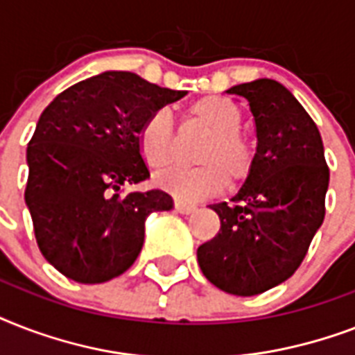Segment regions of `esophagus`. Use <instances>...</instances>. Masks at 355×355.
<instances>
[{
  "instance_id": "esophagus-1",
  "label": "esophagus",
  "mask_w": 355,
  "mask_h": 355,
  "mask_svg": "<svg viewBox=\"0 0 355 355\" xmlns=\"http://www.w3.org/2000/svg\"><path fill=\"white\" fill-rule=\"evenodd\" d=\"M175 210L178 214H184V216H189V214H193L197 210V206L193 205H186V202H180V200H175Z\"/></svg>"
}]
</instances>
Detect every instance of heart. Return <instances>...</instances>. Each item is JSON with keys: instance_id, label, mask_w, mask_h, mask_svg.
Returning a JSON list of instances; mask_svg holds the SVG:
<instances>
[{"instance_id": "heart-1", "label": "heart", "mask_w": 355, "mask_h": 355, "mask_svg": "<svg viewBox=\"0 0 355 355\" xmlns=\"http://www.w3.org/2000/svg\"><path fill=\"white\" fill-rule=\"evenodd\" d=\"M188 118L210 130L200 147L197 167H169L156 177L164 191L180 202H199L214 197L230 184H239L250 175L256 160L252 141L239 130L241 110L216 96L197 99L188 107ZM173 121L167 110H156L138 130V149L144 162L162 169L171 160Z\"/></svg>"}]
</instances>
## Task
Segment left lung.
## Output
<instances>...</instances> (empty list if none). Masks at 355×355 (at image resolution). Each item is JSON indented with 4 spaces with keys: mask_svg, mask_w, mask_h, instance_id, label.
Segmentation results:
<instances>
[{
    "mask_svg": "<svg viewBox=\"0 0 355 355\" xmlns=\"http://www.w3.org/2000/svg\"><path fill=\"white\" fill-rule=\"evenodd\" d=\"M248 103L256 160L232 202L210 208L221 219L197 248L202 275L223 291L252 297L286 282L324 221L330 169L319 128L286 86L258 79L227 90Z\"/></svg>",
    "mask_w": 355,
    "mask_h": 355,
    "instance_id": "8db88e82",
    "label": "left lung"
}]
</instances>
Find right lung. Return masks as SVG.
Returning <instances> with one entry per match:
<instances>
[{
	"label": "right lung",
	"instance_id": "right-lung-1",
	"mask_svg": "<svg viewBox=\"0 0 355 355\" xmlns=\"http://www.w3.org/2000/svg\"><path fill=\"white\" fill-rule=\"evenodd\" d=\"M188 92L105 71L58 94L27 147L25 202L44 258L66 278L103 284L123 275L144 247L145 219L173 208L162 189L123 186L150 177L138 130Z\"/></svg>",
	"mask_w": 355,
	"mask_h": 355
}]
</instances>
